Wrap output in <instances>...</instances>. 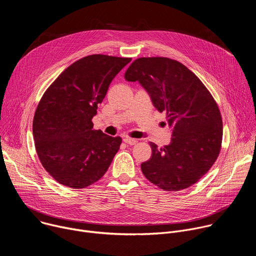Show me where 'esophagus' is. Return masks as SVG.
Segmentation results:
<instances>
[{"label":"esophagus","mask_w":256,"mask_h":256,"mask_svg":"<svg viewBox=\"0 0 256 256\" xmlns=\"http://www.w3.org/2000/svg\"><path fill=\"white\" fill-rule=\"evenodd\" d=\"M124 142H126L128 144H136V142H138V140H136V138H124Z\"/></svg>","instance_id":"34e87169"}]
</instances>
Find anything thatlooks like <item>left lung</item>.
<instances>
[{
    "instance_id": "8db88e82",
    "label": "left lung",
    "mask_w": 256,
    "mask_h": 256,
    "mask_svg": "<svg viewBox=\"0 0 256 256\" xmlns=\"http://www.w3.org/2000/svg\"><path fill=\"white\" fill-rule=\"evenodd\" d=\"M124 78L138 81L153 105L166 114L171 142H150L152 157L142 174L167 192L188 188L212 166L221 150L223 124L218 107L202 81L181 62L168 58H140Z\"/></svg>"
}]
</instances>
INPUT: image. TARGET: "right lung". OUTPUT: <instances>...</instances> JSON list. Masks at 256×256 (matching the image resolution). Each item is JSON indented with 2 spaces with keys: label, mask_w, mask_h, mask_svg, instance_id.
Wrapping results in <instances>:
<instances>
[{
  "label": "right lung",
  "mask_w": 256,
  "mask_h": 256,
  "mask_svg": "<svg viewBox=\"0 0 256 256\" xmlns=\"http://www.w3.org/2000/svg\"><path fill=\"white\" fill-rule=\"evenodd\" d=\"M130 60L85 56L66 68L44 94L33 118V138L42 166L58 184L85 188L112 164L122 138L93 130L92 118L112 81Z\"/></svg>",
  "instance_id": "obj_1"
}]
</instances>
